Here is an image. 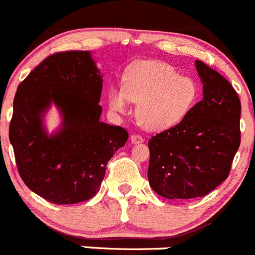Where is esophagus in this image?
<instances>
[{
	"instance_id": "1",
	"label": "esophagus",
	"mask_w": 255,
	"mask_h": 255,
	"mask_svg": "<svg viewBox=\"0 0 255 255\" xmlns=\"http://www.w3.org/2000/svg\"><path fill=\"white\" fill-rule=\"evenodd\" d=\"M130 140H131V142H133V143H140L143 141V137L140 135V133H132L130 137Z\"/></svg>"
}]
</instances>
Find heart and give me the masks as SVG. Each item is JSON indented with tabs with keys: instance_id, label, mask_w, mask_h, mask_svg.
Masks as SVG:
<instances>
[{
	"instance_id": "1",
	"label": "heart",
	"mask_w": 255,
	"mask_h": 255,
	"mask_svg": "<svg viewBox=\"0 0 255 255\" xmlns=\"http://www.w3.org/2000/svg\"><path fill=\"white\" fill-rule=\"evenodd\" d=\"M198 86L193 78L166 62L147 60L132 65L125 75L124 87H112L109 106L124 113L128 101L137 103L136 119L147 130L161 131L179 124L198 99Z\"/></svg>"
}]
</instances>
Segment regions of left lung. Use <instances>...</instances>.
I'll return each instance as SVG.
<instances>
[{
  "mask_svg": "<svg viewBox=\"0 0 255 255\" xmlns=\"http://www.w3.org/2000/svg\"><path fill=\"white\" fill-rule=\"evenodd\" d=\"M204 98L179 124L148 140L147 177L158 195L203 198L227 179L241 145V101L230 82L200 60Z\"/></svg>",
  "mask_w": 255,
  "mask_h": 255,
  "instance_id": "8db88e82",
  "label": "left lung"
}]
</instances>
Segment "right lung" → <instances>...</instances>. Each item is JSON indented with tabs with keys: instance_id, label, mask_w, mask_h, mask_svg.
<instances>
[{
	"instance_id": "1",
	"label": "right lung",
	"mask_w": 255,
	"mask_h": 255,
	"mask_svg": "<svg viewBox=\"0 0 255 255\" xmlns=\"http://www.w3.org/2000/svg\"><path fill=\"white\" fill-rule=\"evenodd\" d=\"M102 87L91 54L80 50L50 55L18 86L9 123L15 164L24 184L49 203L93 198L109 159L128 141L127 128L99 120ZM51 101L64 119L48 136L41 115Z\"/></svg>"
}]
</instances>
